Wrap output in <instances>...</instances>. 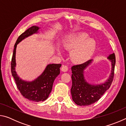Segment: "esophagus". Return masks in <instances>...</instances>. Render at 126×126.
Wrapping results in <instances>:
<instances>
[{
	"label": "esophagus",
	"instance_id": "esophagus-1",
	"mask_svg": "<svg viewBox=\"0 0 126 126\" xmlns=\"http://www.w3.org/2000/svg\"><path fill=\"white\" fill-rule=\"evenodd\" d=\"M68 69V68L67 65H62V67L61 68V70L62 72H67Z\"/></svg>",
	"mask_w": 126,
	"mask_h": 126
}]
</instances>
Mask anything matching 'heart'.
<instances>
[{
	"label": "heart",
	"instance_id": "1",
	"mask_svg": "<svg viewBox=\"0 0 126 126\" xmlns=\"http://www.w3.org/2000/svg\"><path fill=\"white\" fill-rule=\"evenodd\" d=\"M66 49L72 51L71 58L74 63H83L93 55L96 47V42L89 38L87 33L80 32L74 34L65 43Z\"/></svg>",
	"mask_w": 126,
	"mask_h": 126
}]
</instances>
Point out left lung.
I'll return each instance as SVG.
<instances>
[{
  "label": "left lung",
  "instance_id": "left-lung-1",
  "mask_svg": "<svg viewBox=\"0 0 126 126\" xmlns=\"http://www.w3.org/2000/svg\"><path fill=\"white\" fill-rule=\"evenodd\" d=\"M111 62L112 70L109 78L103 83L91 84L85 79L84 71L92 62V59L81 64L72 66V86L71 89L72 99L78 106H88L101 98L104 92L111 85L114 77L116 57L114 53L110 54L107 58Z\"/></svg>",
  "mask_w": 126,
  "mask_h": 126
}]
</instances>
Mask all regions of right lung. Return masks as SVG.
I'll list each match as a JSON object with an SVG mask.
<instances>
[{
  "instance_id": "obj_1",
  "label": "right lung",
  "mask_w": 126,
  "mask_h": 126,
  "mask_svg": "<svg viewBox=\"0 0 126 126\" xmlns=\"http://www.w3.org/2000/svg\"><path fill=\"white\" fill-rule=\"evenodd\" d=\"M39 28L33 26L23 33L16 40L14 45L11 62V72L16 81V87L23 97L29 101L40 102L48 98L52 89L53 82L60 73L61 64H48L40 76L32 82L22 80L17 75L16 71V53L17 44L23 39L34 33H38Z\"/></svg>"
}]
</instances>
